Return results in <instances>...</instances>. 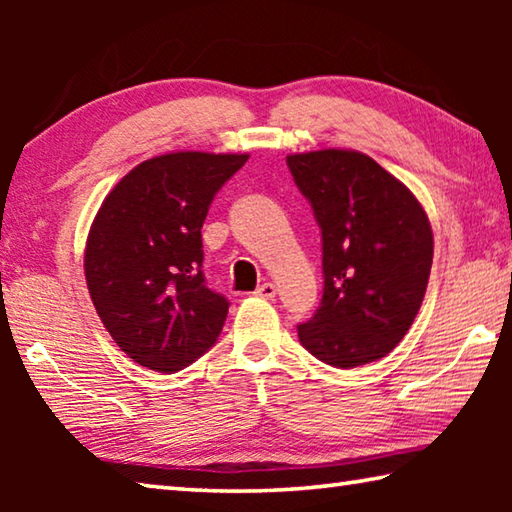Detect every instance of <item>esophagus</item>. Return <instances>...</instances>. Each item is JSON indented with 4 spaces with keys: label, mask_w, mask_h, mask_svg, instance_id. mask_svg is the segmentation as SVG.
<instances>
[{
    "label": "esophagus",
    "mask_w": 512,
    "mask_h": 512,
    "mask_svg": "<svg viewBox=\"0 0 512 512\" xmlns=\"http://www.w3.org/2000/svg\"><path fill=\"white\" fill-rule=\"evenodd\" d=\"M255 296H259V298H266V300H273V298H275V284H271V282H264L262 287H257Z\"/></svg>",
    "instance_id": "esophagus-1"
}]
</instances>
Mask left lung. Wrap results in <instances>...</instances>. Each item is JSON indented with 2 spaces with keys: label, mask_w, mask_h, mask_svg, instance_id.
<instances>
[{
  "label": "left lung",
  "mask_w": 512,
  "mask_h": 512,
  "mask_svg": "<svg viewBox=\"0 0 512 512\" xmlns=\"http://www.w3.org/2000/svg\"><path fill=\"white\" fill-rule=\"evenodd\" d=\"M323 244V298L298 325L300 343L327 366L357 368L404 339L427 291L433 235L409 189L357 151L289 155Z\"/></svg>",
  "instance_id": "left-lung-1"
}]
</instances>
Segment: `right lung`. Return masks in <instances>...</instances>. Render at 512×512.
<instances>
[{"instance_id": "obj_1", "label": "right lung", "mask_w": 512, "mask_h": 512, "mask_svg": "<svg viewBox=\"0 0 512 512\" xmlns=\"http://www.w3.org/2000/svg\"><path fill=\"white\" fill-rule=\"evenodd\" d=\"M248 155L169 153L124 176L103 201L85 248L101 323L140 366L178 372L219 339L230 300L203 273L201 228Z\"/></svg>"}]
</instances>
